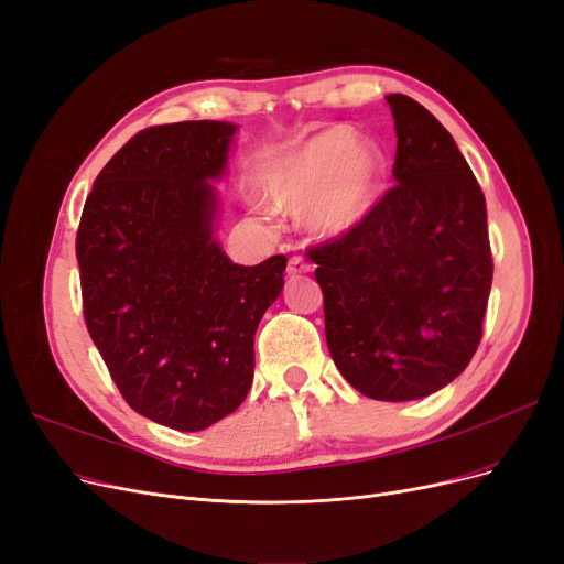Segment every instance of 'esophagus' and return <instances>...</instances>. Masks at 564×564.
<instances>
[{
  "mask_svg": "<svg viewBox=\"0 0 564 564\" xmlns=\"http://www.w3.org/2000/svg\"><path fill=\"white\" fill-rule=\"evenodd\" d=\"M286 272L289 275H303V272H311V263L303 259V256H292V259H289V265H286Z\"/></svg>",
  "mask_w": 564,
  "mask_h": 564,
  "instance_id": "1",
  "label": "esophagus"
}]
</instances>
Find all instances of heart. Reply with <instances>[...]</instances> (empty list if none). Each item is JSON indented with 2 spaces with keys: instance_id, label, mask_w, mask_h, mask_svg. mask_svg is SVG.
Wrapping results in <instances>:
<instances>
[{
  "instance_id": "heart-1",
  "label": "heart",
  "mask_w": 564,
  "mask_h": 564,
  "mask_svg": "<svg viewBox=\"0 0 564 564\" xmlns=\"http://www.w3.org/2000/svg\"><path fill=\"white\" fill-rule=\"evenodd\" d=\"M381 158L371 145L355 143L346 129L322 131L272 160L261 191L272 209L299 214L317 235L350 230L371 207L381 181Z\"/></svg>"
}]
</instances>
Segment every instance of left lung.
<instances>
[{"instance_id": "1", "label": "left lung", "mask_w": 564, "mask_h": 564, "mask_svg": "<svg viewBox=\"0 0 564 564\" xmlns=\"http://www.w3.org/2000/svg\"><path fill=\"white\" fill-rule=\"evenodd\" d=\"M386 100L398 133V185L308 256L334 365L362 395L404 402L468 367L494 263L485 195L452 133L414 98Z\"/></svg>"}]
</instances>
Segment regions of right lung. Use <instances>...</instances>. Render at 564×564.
Wrapping results in <instances>:
<instances>
[{"label": "right lung", "instance_id": "1", "mask_svg": "<svg viewBox=\"0 0 564 564\" xmlns=\"http://www.w3.org/2000/svg\"><path fill=\"white\" fill-rule=\"evenodd\" d=\"M228 122L150 127L94 181L77 228L84 322L133 412L204 431L242 404L253 334L286 259L237 265L214 240Z\"/></svg>", "mask_w": 564, "mask_h": 564}]
</instances>
